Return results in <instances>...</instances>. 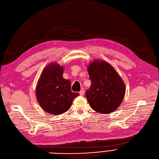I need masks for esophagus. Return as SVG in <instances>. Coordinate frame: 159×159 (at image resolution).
I'll use <instances>...</instances> for the list:
<instances>
[{
	"label": "esophagus",
	"mask_w": 159,
	"mask_h": 159,
	"mask_svg": "<svg viewBox=\"0 0 159 159\" xmlns=\"http://www.w3.org/2000/svg\"><path fill=\"white\" fill-rule=\"evenodd\" d=\"M79 94H80V95H84V90H83V89H82V90H81V91L79 92Z\"/></svg>",
	"instance_id": "34e87169"
}]
</instances>
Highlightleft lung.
Here are the masks:
<instances>
[{
    "label": "left lung",
    "mask_w": 159,
    "mask_h": 159,
    "mask_svg": "<svg viewBox=\"0 0 159 159\" xmlns=\"http://www.w3.org/2000/svg\"><path fill=\"white\" fill-rule=\"evenodd\" d=\"M92 84L86 92L91 108L102 114L118 108L125 93V85L115 69L104 60H94L88 67Z\"/></svg>",
    "instance_id": "obj_1"
}]
</instances>
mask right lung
Returning a JSON list of instances; mask_svg holds the SVG:
<instances>
[{"label": "right lung", "instance_id": "obj_1", "mask_svg": "<svg viewBox=\"0 0 159 159\" xmlns=\"http://www.w3.org/2000/svg\"><path fill=\"white\" fill-rule=\"evenodd\" d=\"M64 67L57 63L48 65L41 73L36 89L41 107L54 115L61 114L70 108L79 93L72 92L71 82L63 78Z\"/></svg>", "mask_w": 159, "mask_h": 159}]
</instances>
